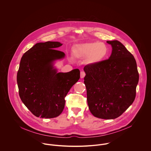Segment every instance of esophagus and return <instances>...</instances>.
I'll use <instances>...</instances> for the list:
<instances>
[{"label":"esophagus","mask_w":151,"mask_h":151,"mask_svg":"<svg viewBox=\"0 0 151 151\" xmlns=\"http://www.w3.org/2000/svg\"><path fill=\"white\" fill-rule=\"evenodd\" d=\"M86 76V73L84 71H81L80 73V77L81 78H83Z\"/></svg>","instance_id":"esophagus-1"}]
</instances>
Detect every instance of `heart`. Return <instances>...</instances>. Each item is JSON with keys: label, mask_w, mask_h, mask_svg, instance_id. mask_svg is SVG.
Instances as JSON below:
<instances>
[{"label": "heart", "mask_w": 151, "mask_h": 151, "mask_svg": "<svg viewBox=\"0 0 151 151\" xmlns=\"http://www.w3.org/2000/svg\"><path fill=\"white\" fill-rule=\"evenodd\" d=\"M107 45L99 42L76 44L73 47V53L78 59H86L88 64L95 65L102 61L108 56Z\"/></svg>", "instance_id": "heart-1"}]
</instances>
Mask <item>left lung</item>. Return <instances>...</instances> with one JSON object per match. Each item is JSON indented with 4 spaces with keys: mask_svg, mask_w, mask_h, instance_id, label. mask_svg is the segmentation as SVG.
Segmentation results:
<instances>
[{
    "mask_svg": "<svg viewBox=\"0 0 151 151\" xmlns=\"http://www.w3.org/2000/svg\"><path fill=\"white\" fill-rule=\"evenodd\" d=\"M111 45L109 58L84 67L87 102L91 113L102 119H114L133 103L139 74L133 55L120 42Z\"/></svg>",
    "mask_w": 151,
    "mask_h": 151,
    "instance_id": "left-lung-1",
    "label": "left lung"
}]
</instances>
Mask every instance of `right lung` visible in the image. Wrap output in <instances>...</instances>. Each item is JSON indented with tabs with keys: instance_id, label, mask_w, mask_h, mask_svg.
Listing matches in <instances>:
<instances>
[{
	"instance_id": "obj_1",
	"label": "right lung",
	"mask_w": 151,
	"mask_h": 151,
	"mask_svg": "<svg viewBox=\"0 0 151 151\" xmlns=\"http://www.w3.org/2000/svg\"><path fill=\"white\" fill-rule=\"evenodd\" d=\"M59 42L36 43L22 56L17 82L22 103L38 117L50 119L59 116L65 105V98L80 79L76 68L67 73L58 72L56 60L65 57L56 50Z\"/></svg>"
}]
</instances>
